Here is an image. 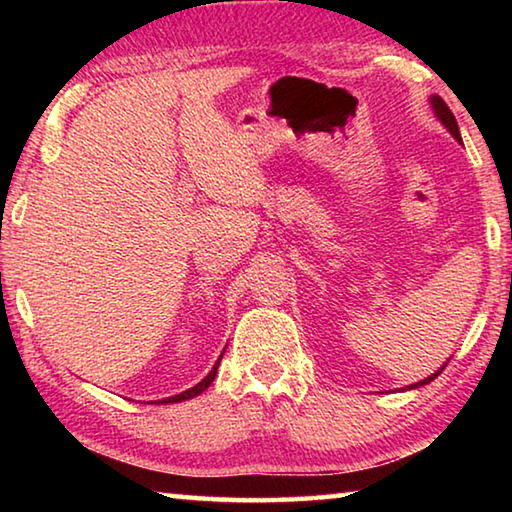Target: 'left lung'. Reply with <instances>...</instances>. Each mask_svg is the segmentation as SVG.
I'll return each instance as SVG.
<instances>
[{
	"label": "left lung",
	"instance_id": "left-lung-1",
	"mask_svg": "<svg viewBox=\"0 0 512 512\" xmlns=\"http://www.w3.org/2000/svg\"><path fill=\"white\" fill-rule=\"evenodd\" d=\"M431 106H433V110H436V115H438V119L443 121V124L447 126V131L452 133L456 140H461V133H458V124H456V117L452 115V110H449V106L447 103L440 99V97H431ZM440 372H443V368H440L438 372H433L431 377H427V379H422V381H418V384H413V386H409V388H418V386H424V384H429V381H433L436 379Z\"/></svg>",
	"mask_w": 512,
	"mask_h": 512
}]
</instances>
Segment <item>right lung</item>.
<instances>
[{
  "label": "right lung",
  "instance_id": "obj_1",
  "mask_svg": "<svg viewBox=\"0 0 512 512\" xmlns=\"http://www.w3.org/2000/svg\"><path fill=\"white\" fill-rule=\"evenodd\" d=\"M221 357H223V354H221ZM221 357H219V361H216L214 363V368L210 370V375H207L203 381H201V384H196L194 388H189V391H185V393H180V395H173V397H167V400H162L164 404H171V402H183V400H189V397H196L198 393H203L205 391V388L207 386H210L212 384V381H214V377H216V370H219V363H221Z\"/></svg>",
  "mask_w": 512,
  "mask_h": 512
}]
</instances>
